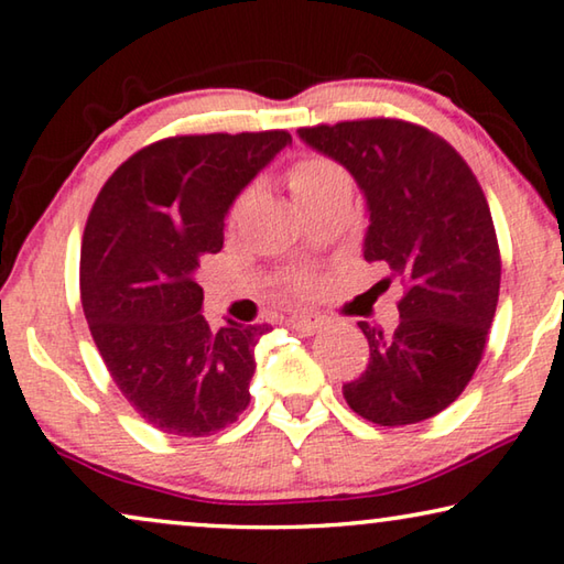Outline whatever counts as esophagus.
Wrapping results in <instances>:
<instances>
[{
	"mask_svg": "<svg viewBox=\"0 0 564 564\" xmlns=\"http://www.w3.org/2000/svg\"><path fill=\"white\" fill-rule=\"evenodd\" d=\"M285 326L303 330V334H316V330L324 326V318L321 316H289L285 318Z\"/></svg>",
	"mask_w": 564,
	"mask_h": 564,
	"instance_id": "esophagus-1",
	"label": "esophagus"
}]
</instances>
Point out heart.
<instances>
[{"label":"heart","mask_w":564,"mask_h":564,"mask_svg":"<svg viewBox=\"0 0 564 564\" xmlns=\"http://www.w3.org/2000/svg\"><path fill=\"white\" fill-rule=\"evenodd\" d=\"M344 181H348L346 170L338 163H334V160L321 158V155L303 158L299 163H293L289 170V185L299 203H306L314 198V195L324 193L326 187ZM293 289L299 293H306L311 289V283L306 279H299L293 281Z\"/></svg>","instance_id":"b5f03b06"}]
</instances>
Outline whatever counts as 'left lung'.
I'll return each instance as SVG.
<instances>
[{
    "label": "left lung",
    "instance_id": "8db88e82",
    "mask_svg": "<svg viewBox=\"0 0 564 564\" xmlns=\"http://www.w3.org/2000/svg\"><path fill=\"white\" fill-rule=\"evenodd\" d=\"M299 138L354 175L366 198V261L404 283L399 326L359 321L369 366L344 383L356 414L404 426L440 414L467 387L499 299V246L485 193L449 142L404 120L301 128Z\"/></svg>",
    "mask_w": 564,
    "mask_h": 564
}]
</instances>
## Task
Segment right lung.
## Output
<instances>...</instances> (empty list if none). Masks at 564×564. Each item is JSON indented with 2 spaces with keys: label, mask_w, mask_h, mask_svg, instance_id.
<instances>
[{
  "label": "right lung",
  "mask_w": 564,
  "mask_h": 564,
  "mask_svg": "<svg viewBox=\"0 0 564 564\" xmlns=\"http://www.w3.org/2000/svg\"><path fill=\"white\" fill-rule=\"evenodd\" d=\"M285 145V130L160 140L124 160L93 205L79 256L89 334L160 432L216 434L248 406L256 344L271 326L213 330L195 275L223 248L230 205Z\"/></svg>",
  "instance_id": "add662e5"
}]
</instances>
